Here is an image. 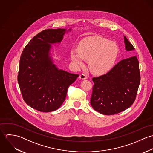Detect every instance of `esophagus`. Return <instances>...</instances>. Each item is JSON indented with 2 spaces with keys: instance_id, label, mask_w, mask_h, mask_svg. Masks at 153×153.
Masks as SVG:
<instances>
[{
  "instance_id": "obj_1",
  "label": "esophagus",
  "mask_w": 153,
  "mask_h": 153,
  "mask_svg": "<svg viewBox=\"0 0 153 153\" xmlns=\"http://www.w3.org/2000/svg\"><path fill=\"white\" fill-rule=\"evenodd\" d=\"M79 78H80L81 79H82V80H83V79H86L87 78V76L85 74H81V75H79Z\"/></svg>"
}]
</instances>
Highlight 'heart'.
<instances>
[{"mask_svg": "<svg viewBox=\"0 0 153 153\" xmlns=\"http://www.w3.org/2000/svg\"><path fill=\"white\" fill-rule=\"evenodd\" d=\"M118 54V47L114 42L99 36H92L84 39L78 49H72L70 56L77 66H82L88 59L89 69L97 74L107 72L113 65Z\"/></svg>", "mask_w": 153, "mask_h": 153, "instance_id": "b5f03b06", "label": "heart"}]
</instances>
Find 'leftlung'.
Listing matches in <instances>:
<instances>
[{
	"instance_id": "1",
	"label": "left lung",
	"mask_w": 153,
	"mask_h": 153,
	"mask_svg": "<svg viewBox=\"0 0 153 153\" xmlns=\"http://www.w3.org/2000/svg\"><path fill=\"white\" fill-rule=\"evenodd\" d=\"M126 49L134 50L124 36ZM91 105L104 115L124 111L134 103L140 82L139 62L135 56L123 59L106 74L93 78Z\"/></svg>"
}]
</instances>
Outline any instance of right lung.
I'll return each mask as SVG.
<instances>
[{
  "label": "right lung",
  "instance_id": "right-lung-1",
  "mask_svg": "<svg viewBox=\"0 0 153 153\" xmlns=\"http://www.w3.org/2000/svg\"><path fill=\"white\" fill-rule=\"evenodd\" d=\"M71 29H45L25 47L20 58L18 81L25 102L41 112L58 109L68 88L79 75L59 69L51 56V44L60 43Z\"/></svg>",
  "mask_w": 153,
  "mask_h": 153
}]
</instances>
